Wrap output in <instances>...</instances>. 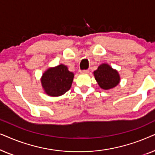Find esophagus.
Instances as JSON below:
<instances>
[{
    "label": "esophagus",
    "instance_id": "34e87169",
    "mask_svg": "<svg viewBox=\"0 0 155 155\" xmlns=\"http://www.w3.org/2000/svg\"><path fill=\"white\" fill-rule=\"evenodd\" d=\"M80 73L86 74V73H89V71H88V70H83V71H80Z\"/></svg>",
    "mask_w": 155,
    "mask_h": 155
}]
</instances>
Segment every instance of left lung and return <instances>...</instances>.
Masks as SVG:
<instances>
[{
    "instance_id": "obj_1",
    "label": "left lung",
    "mask_w": 155,
    "mask_h": 155,
    "mask_svg": "<svg viewBox=\"0 0 155 155\" xmlns=\"http://www.w3.org/2000/svg\"><path fill=\"white\" fill-rule=\"evenodd\" d=\"M95 80L103 90H110L115 87L120 82V75L116 70L112 68L107 63L99 65L94 72Z\"/></svg>"
}]
</instances>
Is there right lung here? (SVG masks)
Masks as SVG:
<instances>
[{
    "mask_svg": "<svg viewBox=\"0 0 155 155\" xmlns=\"http://www.w3.org/2000/svg\"><path fill=\"white\" fill-rule=\"evenodd\" d=\"M73 78V73L68 71L66 65L61 64L50 68L44 72L41 82L46 94L51 97H58L71 89Z\"/></svg>",
    "mask_w": 155,
    "mask_h": 155,
    "instance_id": "obj_1",
    "label": "right lung"
}]
</instances>
